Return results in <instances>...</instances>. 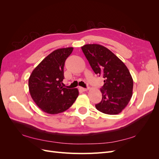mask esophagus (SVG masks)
Wrapping results in <instances>:
<instances>
[{
	"mask_svg": "<svg viewBox=\"0 0 159 159\" xmlns=\"http://www.w3.org/2000/svg\"><path fill=\"white\" fill-rule=\"evenodd\" d=\"M79 89L81 91H87L88 90V88H81V87H80Z\"/></svg>",
	"mask_w": 159,
	"mask_h": 159,
	"instance_id": "34e87169",
	"label": "esophagus"
}]
</instances>
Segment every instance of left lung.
I'll return each instance as SVG.
<instances>
[{
  "mask_svg": "<svg viewBox=\"0 0 159 159\" xmlns=\"http://www.w3.org/2000/svg\"><path fill=\"white\" fill-rule=\"evenodd\" d=\"M85 56L95 74L102 76V99L95 105L99 111L108 115L121 113L133 95V80L123 62L107 48L99 44L81 47Z\"/></svg>",
  "mask_w": 159,
  "mask_h": 159,
  "instance_id": "8db88e82",
  "label": "left lung"
}]
</instances>
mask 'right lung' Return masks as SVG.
Here are the masks:
<instances>
[{
    "instance_id": "add662e5",
    "label": "right lung",
    "mask_w": 159,
    "mask_h": 159,
    "mask_svg": "<svg viewBox=\"0 0 159 159\" xmlns=\"http://www.w3.org/2000/svg\"><path fill=\"white\" fill-rule=\"evenodd\" d=\"M69 47L54 50L32 72L28 88L34 102L43 111L57 114L69 109L79 95L78 89L62 86L66 60L73 51Z\"/></svg>"
}]
</instances>
